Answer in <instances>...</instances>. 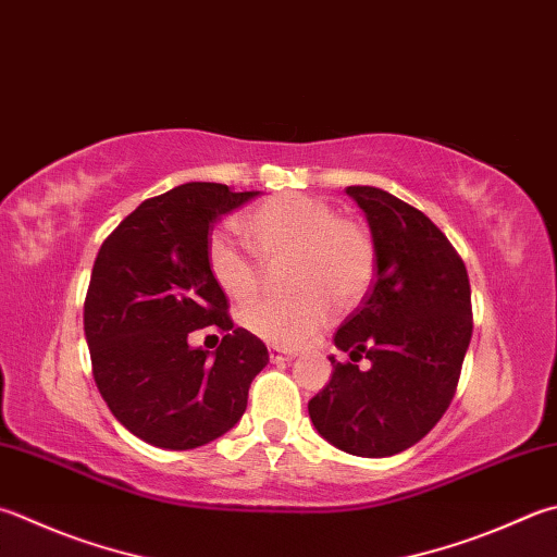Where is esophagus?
<instances>
[{
  "label": "esophagus",
  "instance_id": "34e87169",
  "mask_svg": "<svg viewBox=\"0 0 557 557\" xmlns=\"http://www.w3.org/2000/svg\"><path fill=\"white\" fill-rule=\"evenodd\" d=\"M269 359L274 361V363H278V361H290V359H296V351L278 349V346H269Z\"/></svg>",
  "mask_w": 557,
  "mask_h": 557
}]
</instances>
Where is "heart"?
<instances>
[{
    "label": "heart",
    "mask_w": 557,
    "mask_h": 557,
    "mask_svg": "<svg viewBox=\"0 0 557 557\" xmlns=\"http://www.w3.org/2000/svg\"><path fill=\"white\" fill-rule=\"evenodd\" d=\"M243 233L264 264L290 259L288 298H264L239 312V322L267 344L296 349L342 310L359 306L375 278V245L359 220L337 215L334 206L310 194H278L243 220ZM206 264L215 286L237 302L257 296L261 267L233 239H208Z\"/></svg>",
    "instance_id": "obj_1"
}]
</instances>
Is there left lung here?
<instances>
[{"instance_id":"1","label":"left lung","mask_w":557,"mask_h":557,"mask_svg":"<svg viewBox=\"0 0 557 557\" xmlns=\"http://www.w3.org/2000/svg\"><path fill=\"white\" fill-rule=\"evenodd\" d=\"M369 220L375 281L342 322L332 377L308 403L330 444L351 456L385 458L414 446L456 395L473 306L463 259L414 206L375 186H346ZM366 355L369 372L355 366Z\"/></svg>"}]
</instances>
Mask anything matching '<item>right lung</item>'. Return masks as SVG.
<instances>
[{"label":"right lung","instance_id":"1","mask_svg":"<svg viewBox=\"0 0 557 557\" xmlns=\"http://www.w3.org/2000/svg\"><path fill=\"white\" fill-rule=\"evenodd\" d=\"M257 194L182 184L123 218L94 259L84 298L94 381L113 417L152 446L186 450L230 432L269 363L264 342L230 320L206 264L215 220ZM203 326L224 334L213 357L187 346Z\"/></svg>","mask_w":557,"mask_h":557}]
</instances>
